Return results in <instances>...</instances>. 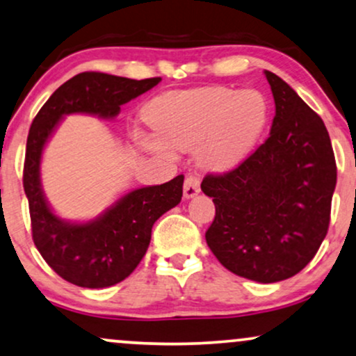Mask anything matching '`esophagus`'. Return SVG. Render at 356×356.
Listing matches in <instances>:
<instances>
[{
    "label": "esophagus",
    "mask_w": 356,
    "mask_h": 356,
    "mask_svg": "<svg viewBox=\"0 0 356 356\" xmlns=\"http://www.w3.org/2000/svg\"><path fill=\"white\" fill-rule=\"evenodd\" d=\"M201 189V181L197 178V175H188L186 179H184L183 193L184 197H195Z\"/></svg>",
    "instance_id": "esophagus-1"
}]
</instances>
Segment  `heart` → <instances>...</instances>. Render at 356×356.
<instances>
[{"label": "heart", "mask_w": 356, "mask_h": 356, "mask_svg": "<svg viewBox=\"0 0 356 356\" xmlns=\"http://www.w3.org/2000/svg\"><path fill=\"white\" fill-rule=\"evenodd\" d=\"M270 118L266 96L258 90L209 86L156 96L145 108V119L159 134L137 136L147 150L168 154L172 147H197V161L222 172L240 163L265 131Z\"/></svg>", "instance_id": "heart-1"}]
</instances>
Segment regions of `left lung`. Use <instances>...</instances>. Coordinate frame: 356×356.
Here are the masks:
<instances>
[{"label":"left lung","instance_id":"1","mask_svg":"<svg viewBox=\"0 0 356 356\" xmlns=\"http://www.w3.org/2000/svg\"><path fill=\"white\" fill-rule=\"evenodd\" d=\"M276 114L270 137L227 173L201 183L216 216L206 242L232 273L276 283L299 273L330 222L337 165L325 124L278 75L266 70Z\"/></svg>","mask_w":356,"mask_h":356}]
</instances>
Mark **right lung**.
I'll use <instances>...</instances> for the list:
<instances>
[{"label":"right lung","mask_w":356,"mask_h":356,"mask_svg":"<svg viewBox=\"0 0 356 356\" xmlns=\"http://www.w3.org/2000/svg\"><path fill=\"white\" fill-rule=\"evenodd\" d=\"M160 80L78 73L54 91L31 124L22 184L29 201L32 240L50 268L68 283L108 288L126 280L149 248L155 220L181 201L184 177L178 175L168 183L134 189L96 220L72 224L58 219L44 197L39 167L45 142L65 114L114 118L122 104Z\"/></svg>","instance_id":"1"}]
</instances>
